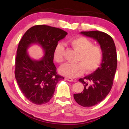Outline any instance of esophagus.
Returning <instances> with one entry per match:
<instances>
[{"label": "esophagus", "instance_id": "1", "mask_svg": "<svg viewBox=\"0 0 129 129\" xmlns=\"http://www.w3.org/2000/svg\"><path fill=\"white\" fill-rule=\"evenodd\" d=\"M66 79L67 80V81H69V82H73V79H72V78H66Z\"/></svg>", "mask_w": 129, "mask_h": 129}]
</instances>
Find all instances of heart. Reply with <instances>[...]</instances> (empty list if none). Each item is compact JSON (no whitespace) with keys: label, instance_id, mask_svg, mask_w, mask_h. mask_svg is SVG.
<instances>
[{"label":"heart","instance_id":"b5f03b06","mask_svg":"<svg viewBox=\"0 0 129 129\" xmlns=\"http://www.w3.org/2000/svg\"><path fill=\"white\" fill-rule=\"evenodd\" d=\"M69 44L73 49L79 52L75 63H67L59 69V72L63 76L75 78L84 73H90L98 67L103 59V51L100 47L93 45L90 40L83 36H78L70 39ZM64 47L61 43L57 44L53 52V59L57 63L63 61Z\"/></svg>","mask_w":129,"mask_h":129}]
</instances>
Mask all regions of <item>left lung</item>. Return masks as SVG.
Here are the masks:
<instances>
[{"mask_svg": "<svg viewBox=\"0 0 129 129\" xmlns=\"http://www.w3.org/2000/svg\"><path fill=\"white\" fill-rule=\"evenodd\" d=\"M80 34L96 40L103 51L100 67L93 73L80 78L79 81L84 84V90L73 94L78 104L89 107L101 102L110 91L116 70L117 54L113 39L106 33L91 31H81Z\"/></svg>", "mask_w": 129, "mask_h": 129, "instance_id": "8db88e82", "label": "left lung"}]
</instances>
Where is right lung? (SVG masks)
Instances as JSON below:
<instances>
[{
    "label": "right lung",
    "mask_w": 129,
    "mask_h": 129,
    "mask_svg": "<svg viewBox=\"0 0 129 129\" xmlns=\"http://www.w3.org/2000/svg\"><path fill=\"white\" fill-rule=\"evenodd\" d=\"M67 33L45 25L32 26L24 34L19 43L15 63V78L22 93L32 103L41 105L53 97L56 85L64 79L57 75L53 63V52L58 41ZM42 47L44 55L36 60L29 56L27 50L31 45Z\"/></svg>",
    "instance_id": "add662e5"
}]
</instances>
